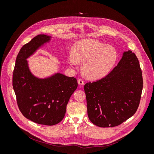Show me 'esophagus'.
<instances>
[{"label":"esophagus","instance_id":"obj_1","mask_svg":"<svg viewBox=\"0 0 154 154\" xmlns=\"http://www.w3.org/2000/svg\"><path fill=\"white\" fill-rule=\"evenodd\" d=\"M78 83L79 85H83V84H84V81H83L82 79L79 78L78 80Z\"/></svg>","mask_w":154,"mask_h":154}]
</instances>
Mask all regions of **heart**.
<instances>
[{
    "label": "heart",
    "instance_id": "b5f03b06",
    "mask_svg": "<svg viewBox=\"0 0 154 154\" xmlns=\"http://www.w3.org/2000/svg\"><path fill=\"white\" fill-rule=\"evenodd\" d=\"M117 59L118 53L114 46L94 39H85L74 44L67 62L74 67L83 63V74L89 79H98L109 73Z\"/></svg>",
    "mask_w": 154,
    "mask_h": 154
}]
</instances>
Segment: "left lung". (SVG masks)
Segmentation results:
<instances>
[{"instance_id":"8db88e82","label":"left lung","mask_w":154,"mask_h":154,"mask_svg":"<svg viewBox=\"0 0 154 154\" xmlns=\"http://www.w3.org/2000/svg\"><path fill=\"white\" fill-rule=\"evenodd\" d=\"M143 84L136 55L125 51L108 75L84 85L91 122L100 127H114L132 117L140 102Z\"/></svg>"}]
</instances>
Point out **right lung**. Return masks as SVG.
<instances>
[{
    "mask_svg": "<svg viewBox=\"0 0 154 154\" xmlns=\"http://www.w3.org/2000/svg\"><path fill=\"white\" fill-rule=\"evenodd\" d=\"M51 38L38 35L23 45L17 57L13 74V87L23 116L36 123L49 126L63 119L70 97L78 87L74 77L58 72L39 78L30 71L27 58L49 42Z\"/></svg>",
    "mask_w": 154,
    "mask_h": 154,
    "instance_id": "add662e5",
    "label": "right lung"
}]
</instances>
